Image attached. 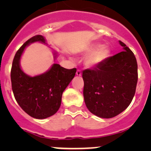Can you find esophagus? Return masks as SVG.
I'll use <instances>...</instances> for the list:
<instances>
[{
  "label": "esophagus",
  "instance_id": "34e87169",
  "mask_svg": "<svg viewBox=\"0 0 151 151\" xmlns=\"http://www.w3.org/2000/svg\"><path fill=\"white\" fill-rule=\"evenodd\" d=\"M76 74H77V76H81L82 75V73H81V71L80 70H77V72H76Z\"/></svg>",
  "mask_w": 151,
  "mask_h": 151
}]
</instances>
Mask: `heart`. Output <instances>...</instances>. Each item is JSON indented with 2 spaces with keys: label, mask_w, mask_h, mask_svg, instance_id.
<instances>
[{
  "label": "heart",
  "mask_w": 151,
  "mask_h": 151,
  "mask_svg": "<svg viewBox=\"0 0 151 151\" xmlns=\"http://www.w3.org/2000/svg\"><path fill=\"white\" fill-rule=\"evenodd\" d=\"M85 55H90L86 59L85 64L88 67L97 66L104 61L109 55L108 47H103L101 45H95L88 47L85 50Z\"/></svg>",
  "instance_id": "obj_1"
}]
</instances>
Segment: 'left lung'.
I'll use <instances>...</instances> for the list:
<instances>
[{
	"instance_id": "obj_1",
	"label": "left lung",
	"mask_w": 151,
	"mask_h": 151,
	"mask_svg": "<svg viewBox=\"0 0 151 151\" xmlns=\"http://www.w3.org/2000/svg\"><path fill=\"white\" fill-rule=\"evenodd\" d=\"M121 52L109 57L93 69L83 71L85 103L91 113L111 118L132 102L138 80L137 63L133 52L123 42Z\"/></svg>"
}]
</instances>
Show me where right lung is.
Here are the masks:
<instances>
[{
	"instance_id": "add662e5",
	"label": "right lung",
	"mask_w": 151,
	"mask_h": 151,
	"mask_svg": "<svg viewBox=\"0 0 151 151\" xmlns=\"http://www.w3.org/2000/svg\"><path fill=\"white\" fill-rule=\"evenodd\" d=\"M45 43L41 35L28 39L17 50L11 70V81L17 102L30 116L44 119L57 112L61 104L62 94L75 76L77 68L67 69L55 63L45 74L36 77L25 74L19 66L24 50L32 42Z\"/></svg>"
}]
</instances>
